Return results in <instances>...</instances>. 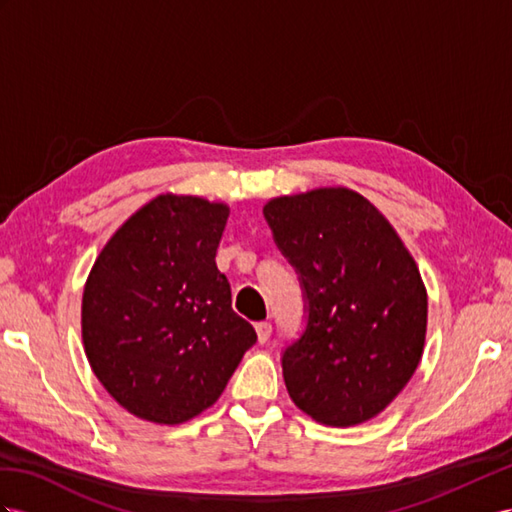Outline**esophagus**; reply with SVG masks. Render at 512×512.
<instances>
[{"label": "esophagus", "mask_w": 512, "mask_h": 512, "mask_svg": "<svg viewBox=\"0 0 512 512\" xmlns=\"http://www.w3.org/2000/svg\"><path fill=\"white\" fill-rule=\"evenodd\" d=\"M255 331H257V342L259 344H266L270 335H272V324L270 322H257L255 324Z\"/></svg>", "instance_id": "1"}]
</instances>
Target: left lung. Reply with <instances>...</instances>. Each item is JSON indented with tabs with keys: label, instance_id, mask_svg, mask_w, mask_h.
<instances>
[{
	"label": "left lung",
	"instance_id": "1",
	"mask_svg": "<svg viewBox=\"0 0 512 512\" xmlns=\"http://www.w3.org/2000/svg\"><path fill=\"white\" fill-rule=\"evenodd\" d=\"M264 216L309 311L283 352L287 393L324 426L370 422L424 355L428 294L413 255L381 209L344 186L277 196Z\"/></svg>",
	"mask_w": 512,
	"mask_h": 512
}]
</instances>
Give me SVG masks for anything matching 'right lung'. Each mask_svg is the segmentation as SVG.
<instances>
[{
    "label": "right lung",
    "instance_id": "right-lung-1",
    "mask_svg": "<svg viewBox=\"0 0 512 512\" xmlns=\"http://www.w3.org/2000/svg\"><path fill=\"white\" fill-rule=\"evenodd\" d=\"M227 218V203L160 194L114 231L90 268L84 352L131 415L162 426L190 422L220 398L257 342L216 268Z\"/></svg>",
    "mask_w": 512,
    "mask_h": 512
}]
</instances>
